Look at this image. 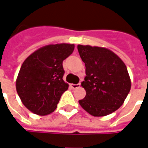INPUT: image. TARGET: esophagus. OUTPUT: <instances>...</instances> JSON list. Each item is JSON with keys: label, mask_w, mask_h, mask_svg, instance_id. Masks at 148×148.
<instances>
[{"label": "esophagus", "mask_w": 148, "mask_h": 148, "mask_svg": "<svg viewBox=\"0 0 148 148\" xmlns=\"http://www.w3.org/2000/svg\"><path fill=\"white\" fill-rule=\"evenodd\" d=\"M70 87H71V88H73V89H76V88H79V87H80V84H71Z\"/></svg>", "instance_id": "esophagus-1"}]
</instances>
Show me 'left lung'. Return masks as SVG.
Here are the masks:
<instances>
[{
  "label": "left lung",
  "instance_id": "1",
  "mask_svg": "<svg viewBox=\"0 0 148 148\" xmlns=\"http://www.w3.org/2000/svg\"><path fill=\"white\" fill-rule=\"evenodd\" d=\"M77 49L86 67L81 83L86 96L79 100V105L94 117L112 114L122 106L131 89L126 65L106 48L78 45Z\"/></svg>",
  "mask_w": 148,
  "mask_h": 148
}]
</instances>
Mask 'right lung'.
Listing matches in <instances>:
<instances>
[{"label":"right lung","instance_id":"obj_1","mask_svg":"<svg viewBox=\"0 0 148 148\" xmlns=\"http://www.w3.org/2000/svg\"><path fill=\"white\" fill-rule=\"evenodd\" d=\"M74 44L47 45L23 61L16 81L23 104L32 113L45 116L56 110L69 84L63 80V61L73 53Z\"/></svg>","mask_w":148,"mask_h":148}]
</instances>
